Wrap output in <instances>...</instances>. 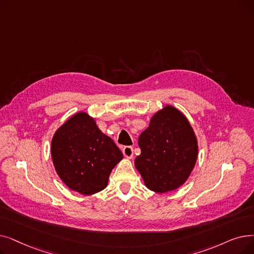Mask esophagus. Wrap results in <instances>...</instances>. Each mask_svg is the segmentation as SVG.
<instances>
[{
	"mask_svg": "<svg viewBox=\"0 0 254 254\" xmlns=\"http://www.w3.org/2000/svg\"><path fill=\"white\" fill-rule=\"evenodd\" d=\"M123 152H124V156L127 159H131L134 156V150L131 146H125L123 149Z\"/></svg>",
	"mask_w": 254,
	"mask_h": 254,
	"instance_id": "obj_1",
	"label": "esophagus"
}]
</instances>
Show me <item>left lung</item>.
<instances>
[{"mask_svg": "<svg viewBox=\"0 0 254 254\" xmlns=\"http://www.w3.org/2000/svg\"><path fill=\"white\" fill-rule=\"evenodd\" d=\"M141 154L135 167L145 186L157 193L180 188L190 176L198 156V144L189 120L167 105L154 114L138 139Z\"/></svg>", "mask_w": 254, "mask_h": 254, "instance_id": "8db88e82", "label": "left lung"}]
</instances>
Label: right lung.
<instances>
[{"label":"right lung","instance_id":"1","mask_svg":"<svg viewBox=\"0 0 254 254\" xmlns=\"http://www.w3.org/2000/svg\"><path fill=\"white\" fill-rule=\"evenodd\" d=\"M51 153L62 182L83 195L104 190L110 173L124 158L114 141L86 112L72 115L56 130Z\"/></svg>","mask_w":254,"mask_h":254}]
</instances>
